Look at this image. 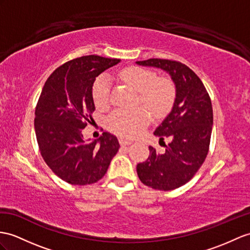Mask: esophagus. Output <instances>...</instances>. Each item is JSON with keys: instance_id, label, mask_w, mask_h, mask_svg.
<instances>
[{"instance_id": "esophagus-1", "label": "esophagus", "mask_w": 250, "mask_h": 250, "mask_svg": "<svg viewBox=\"0 0 250 250\" xmlns=\"http://www.w3.org/2000/svg\"><path fill=\"white\" fill-rule=\"evenodd\" d=\"M119 141H120V144H121V145H129V144L132 143L131 140L125 139L124 137H121V138L119 139Z\"/></svg>"}]
</instances>
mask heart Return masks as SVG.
<instances>
[{
  "label": "heart",
  "mask_w": 250,
  "mask_h": 250,
  "mask_svg": "<svg viewBox=\"0 0 250 250\" xmlns=\"http://www.w3.org/2000/svg\"><path fill=\"white\" fill-rule=\"evenodd\" d=\"M121 77L139 92L140 103L148 107L155 114L166 113L172 107L176 88L168 77H158L157 73L140 66H131L121 72ZM111 83L107 74L96 79L93 100L96 106L106 107L110 101ZM149 122V113L144 108L114 110L108 118V127L118 135L133 138L142 132Z\"/></svg>",
  "instance_id": "heart-1"
}]
</instances>
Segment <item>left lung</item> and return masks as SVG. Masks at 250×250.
<instances>
[{"label":"left lung","instance_id":"8db88e82","mask_svg":"<svg viewBox=\"0 0 250 250\" xmlns=\"http://www.w3.org/2000/svg\"><path fill=\"white\" fill-rule=\"evenodd\" d=\"M137 63L167 71L176 86L172 111L154 132L160 141L168 138L171 142L163 153L149 146L147 160L137 166L145 186L171 191L190 181L208 155L213 125L211 99L200 78L185 63L159 58Z\"/></svg>","mask_w":250,"mask_h":250}]
</instances>
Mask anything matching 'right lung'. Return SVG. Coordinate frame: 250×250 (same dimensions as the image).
<instances>
[{
  "label": "right lung",
  "instance_id": "right-lung-1",
  "mask_svg": "<svg viewBox=\"0 0 250 250\" xmlns=\"http://www.w3.org/2000/svg\"><path fill=\"white\" fill-rule=\"evenodd\" d=\"M120 62L96 55L72 59L48 76L41 91L35 110L40 153L68 184L86 186L102 179L120 148L117 137L108 131L90 143L82 133L93 120L95 78Z\"/></svg>",
  "mask_w": 250,
  "mask_h": 250
}]
</instances>
